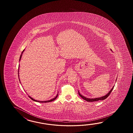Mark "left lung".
<instances>
[{
	"label": "left lung",
	"instance_id": "obj_1",
	"mask_svg": "<svg viewBox=\"0 0 133 133\" xmlns=\"http://www.w3.org/2000/svg\"><path fill=\"white\" fill-rule=\"evenodd\" d=\"M110 50L112 51V50L110 49ZM115 85L113 87V88H111L110 91L108 93L107 95H105L104 96H102V97H97V98H87L85 96H82V95H81V94L79 93V91H78V94H79V96H81L82 97V98L83 99H84L85 101H88V102H95V101H99V100H105V99H106L108 96H109V95L110 94L112 91L113 90V88H114Z\"/></svg>",
	"mask_w": 133,
	"mask_h": 133
}]
</instances>
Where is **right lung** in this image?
Here are the masks:
<instances>
[{
  "instance_id": "1",
  "label": "right lung",
  "mask_w": 133,
  "mask_h": 133,
  "mask_svg": "<svg viewBox=\"0 0 133 133\" xmlns=\"http://www.w3.org/2000/svg\"><path fill=\"white\" fill-rule=\"evenodd\" d=\"M25 51V49H24L23 50V51H22V53H21V55H20V58H19V61H20V60H21V57H22V54L23 53V52H24ZM19 65H18V78H19V81H20V79H19ZM20 83H21L20 81ZM58 93L57 95V96H55L54 98H52V99H50V100H47V101H38V100H35V99H33L32 97H31L30 96H28L29 97V98H30V99H32V100H33L34 101H35V102H39V103H47V102H51V101H54L55 100V99H56L57 98V97L58 96Z\"/></svg>"
}]
</instances>
